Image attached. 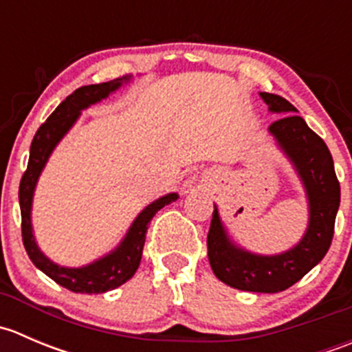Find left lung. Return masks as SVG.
Here are the masks:
<instances>
[{"mask_svg": "<svg viewBox=\"0 0 352 352\" xmlns=\"http://www.w3.org/2000/svg\"><path fill=\"white\" fill-rule=\"evenodd\" d=\"M269 110L281 113L269 133L293 163L308 197V228L293 248L278 255H257L230 242L214 206L208 233V257L219 281L242 291L278 293L300 281L327 254L333 236L340 186L327 144L310 129L298 110L279 95L262 91Z\"/></svg>", "mask_w": 352, "mask_h": 352, "instance_id": "1", "label": "left lung"}]
</instances>
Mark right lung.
I'll return each instance as SVG.
<instances>
[{
    "label": "right lung",
    "mask_w": 352,
    "mask_h": 352,
    "mask_svg": "<svg viewBox=\"0 0 352 352\" xmlns=\"http://www.w3.org/2000/svg\"><path fill=\"white\" fill-rule=\"evenodd\" d=\"M129 80L131 76H122L107 81V83L87 85V87L74 90L69 97H66V100H63L56 107L54 112L47 117V120L35 133L30 144L27 170L20 180L19 199L20 211H22V240L25 250H27L28 257L34 262L35 267L41 269L52 281L73 291V293H105V291L116 289V287L129 281L140 267L148 225L163 206L179 199V194L172 192L156 199L150 206H146L140 212V216L134 219L129 232L126 233L119 247L113 248L105 257L83 265V267H63V265L54 264L51 258H47L38 250L37 243H35L30 219L32 199H34L38 175L47 163L52 150L71 129V126L76 122L81 110L107 98L112 91H116L117 88L122 87V83H127Z\"/></svg>",
    "instance_id": "right-lung-1"
}]
</instances>
